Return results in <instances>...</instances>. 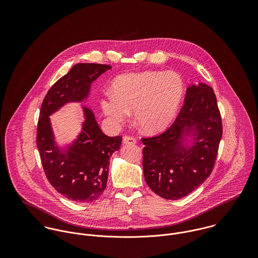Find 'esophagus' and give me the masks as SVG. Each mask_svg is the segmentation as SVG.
<instances>
[{
	"mask_svg": "<svg viewBox=\"0 0 258 258\" xmlns=\"http://www.w3.org/2000/svg\"><path fill=\"white\" fill-rule=\"evenodd\" d=\"M123 143L124 144H136V139L131 136H124Z\"/></svg>",
	"mask_w": 258,
	"mask_h": 258,
	"instance_id": "1",
	"label": "esophagus"
}]
</instances>
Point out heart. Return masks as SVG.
I'll return each instance as SVG.
<instances>
[{
	"mask_svg": "<svg viewBox=\"0 0 258 258\" xmlns=\"http://www.w3.org/2000/svg\"><path fill=\"white\" fill-rule=\"evenodd\" d=\"M113 90L104 91L101 108L111 125L119 127L135 112L139 126L147 133L166 130L176 119L184 94L181 75L168 71H146L117 77Z\"/></svg>",
	"mask_w": 258,
	"mask_h": 258,
	"instance_id": "heart-1",
	"label": "heart"
}]
</instances>
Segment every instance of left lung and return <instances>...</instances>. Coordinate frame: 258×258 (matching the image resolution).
Returning <instances> with one entry per match:
<instances>
[{"label": "left lung", "mask_w": 258, "mask_h": 258, "mask_svg": "<svg viewBox=\"0 0 258 258\" xmlns=\"http://www.w3.org/2000/svg\"><path fill=\"white\" fill-rule=\"evenodd\" d=\"M221 135L214 89L202 82L191 84L172 126L158 136L142 138L144 178L149 187L173 201L198 188L214 169Z\"/></svg>", "instance_id": "8db88e82"}]
</instances>
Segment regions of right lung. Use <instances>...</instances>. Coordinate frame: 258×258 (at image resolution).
Listing matches in <instances>:
<instances>
[{"mask_svg": "<svg viewBox=\"0 0 258 258\" xmlns=\"http://www.w3.org/2000/svg\"><path fill=\"white\" fill-rule=\"evenodd\" d=\"M99 63H77L47 91L39 111L37 147L45 176L59 194L76 203H92L106 188L111 155L121 146L122 137H108L93 112L82 106L84 121L77 138L59 147L49 116L70 102L87 99L91 83L110 70Z\"/></svg>", "mask_w": 258, "mask_h": 258, "instance_id": "obj_1", "label": "right lung"}]
</instances>
